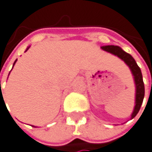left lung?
I'll return each mask as SVG.
<instances>
[{"instance_id":"1","label":"left lung","mask_w":152,"mask_h":152,"mask_svg":"<svg viewBox=\"0 0 152 152\" xmlns=\"http://www.w3.org/2000/svg\"><path fill=\"white\" fill-rule=\"evenodd\" d=\"M102 50L109 51L118 57H119L121 59H123L127 66L130 67L133 75H134V78L135 82V86H136V97H135V107L134 110V112L132 114V118H134L137 113L139 112L141 106L142 104V101L144 98V84L142 80V75L141 72L140 67L136 64L134 58L126 51H124L120 47L115 46V45H106L102 47Z\"/></svg>"}]
</instances>
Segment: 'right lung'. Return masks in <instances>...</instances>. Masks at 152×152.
Wrapping results in <instances>:
<instances>
[{"label":"right lung","instance_id":"right-lung-1","mask_svg":"<svg viewBox=\"0 0 152 152\" xmlns=\"http://www.w3.org/2000/svg\"><path fill=\"white\" fill-rule=\"evenodd\" d=\"M28 50V48H27V49H26V50ZM16 61H17V60H16ZM16 61H15V62H14V64H15V63H16ZM14 64H13V66H14ZM0 86H1V82H0ZM1 88V87H0Z\"/></svg>","mask_w":152,"mask_h":152}]
</instances>
